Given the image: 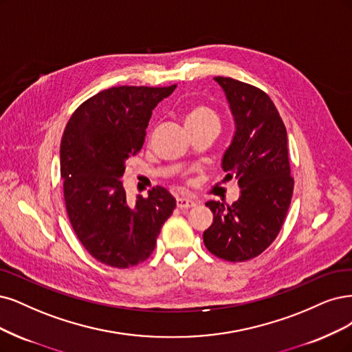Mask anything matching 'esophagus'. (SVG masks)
Returning a JSON list of instances; mask_svg holds the SVG:
<instances>
[{"instance_id": "esophagus-1", "label": "esophagus", "mask_w": 352, "mask_h": 352, "mask_svg": "<svg viewBox=\"0 0 352 352\" xmlns=\"http://www.w3.org/2000/svg\"><path fill=\"white\" fill-rule=\"evenodd\" d=\"M197 201L192 199V198H177L176 201V205L179 210H189V208H193L197 207Z\"/></svg>"}]
</instances>
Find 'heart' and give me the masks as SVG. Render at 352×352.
<instances>
[{
	"label": "heart",
	"mask_w": 352,
	"mask_h": 352,
	"mask_svg": "<svg viewBox=\"0 0 352 352\" xmlns=\"http://www.w3.org/2000/svg\"><path fill=\"white\" fill-rule=\"evenodd\" d=\"M207 124H218V116L210 106L195 104L188 109L185 113V125L188 129Z\"/></svg>",
	"instance_id": "obj_1"
}]
</instances>
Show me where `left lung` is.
Returning a JSON list of instances; mask_svg holds the SVG:
<instances>
[{
	"label": "left lung",
	"mask_w": 352,
	"mask_h": 352,
	"mask_svg": "<svg viewBox=\"0 0 352 352\" xmlns=\"http://www.w3.org/2000/svg\"><path fill=\"white\" fill-rule=\"evenodd\" d=\"M226 91L236 132L223 157L226 179H237L240 198L232 205L210 201L214 221L204 245L217 258L245 262L271 246L284 224L294 190L287 129L271 98L252 84L214 78Z\"/></svg>",
	"instance_id": "left-lung-1"
}]
</instances>
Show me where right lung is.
<instances>
[{
    "instance_id": "right-lung-1",
    "label": "right lung",
    "mask_w": 352,
    "mask_h": 352,
    "mask_svg": "<svg viewBox=\"0 0 352 352\" xmlns=\"http://www.w3.org/2000/svg\"><path fill=\"white\" fill-rule=\"evenodd\" d=\"M176 89L119 86L81 103L60 140V176L72 230L91 256L126 270L144 262L176 201L155 186L129 202L120 177L140 153L153 109Z\"/></svg>"
}]
</instances>
